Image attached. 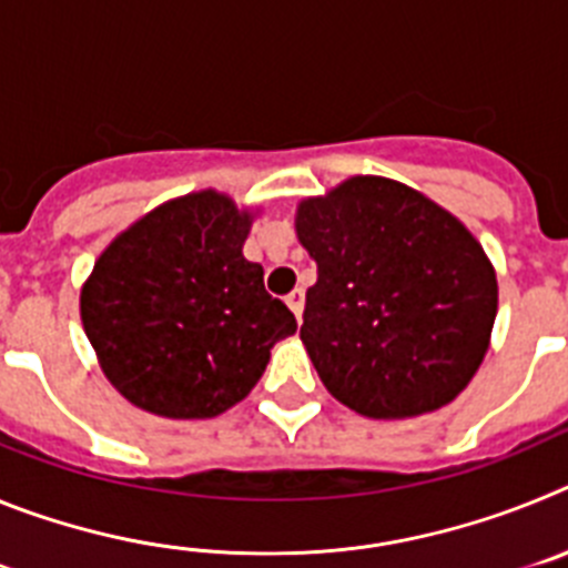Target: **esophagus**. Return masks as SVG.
I'll return each instance as SVG.
<instances>
[{
  "instance_id": "1",
  "label": "esophagus",
  "mask_w": 568,
  "mask_h": 568,
  "mask_svg": "<svg viewBox=\"0 0 568 568\" xmlns=\"http://www.w3.org/2000/svg\"><path fill=\"white\" fill-rule=\"evenodd\" d=\"M287 307L293 310V313H295V318H301V313H304V290H301V287H295L293 293L287 295Z\"/></svg>"
}]
</instances>
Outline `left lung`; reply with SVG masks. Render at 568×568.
Masks as SVG:
<instances>
[{"mask_svg": "<svg viewBox=\"0 0 568 568\" xmlns=\"http://www.w3.org/2000/svg\"><path fill=\"white\" fill-rule=\"evenodd\" d=\"M318 264L301 341L333 398L415 418L458 398L484 364L498 278L480 241L418 190L353 175L295 210Z\"/></svg>", "mask_w": 568, "mask_h": 568, "instance_id": "left-lung-1", "label": "left lung"}]
</instances>
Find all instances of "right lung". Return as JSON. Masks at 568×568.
Returning a JSON list of instances; mask_svg holds the SVG:
<instances>
[{
	"label": "right lung",
	"mask_w": 568,
	"mask_h": 568,
	"mask_svg": "<svg viewBox=\"0 0 568 568\" xmlns=\"http://www.w3.org/2000/svg\"><path fill=\"white\" fill-rule=\"evenodd\" d=\"M255 213L219 190L179 195L110 241L79 298L104 378L162 418H215L244 400L270 349L295 333L287 304L244 258Z\"/></svg>",
	"instance_id": "1"
}]
</instances>
